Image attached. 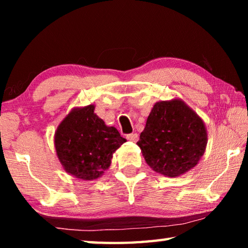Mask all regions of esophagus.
<instances>
[{
    "label": "esophagus",
    "instance_id": "esophagus-1",
    "mask_svg": "<svg viewBox=\"0 0 248 248\" xmlns=\"http://www.w3.org/2000/svg\"><path fill=\"white\" fill-rule=\"evenodd\" d=\"M127 139L130 142H133V143H136V142H138V140H139V136H138L137 133H130V134H127Z\"/></svg>",
    "mask_w": 248,
    "mask_h": 248
}]
</instances>
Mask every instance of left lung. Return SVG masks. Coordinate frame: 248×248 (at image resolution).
I'll use <instances>...</instances> for the list:
<instances>
[{"label": "left lung", "mask_w": 248, "mask_h": 248, "mask_svg": "<svg viewBox=\"0 0 248 248\" xmlns=\"http://www.w3.org/2000/svg\"><path fill=\"white\" fill-rule=\"evenodd\" d=\"M207 143L204 121L180 98L155 103L137 142L146 164L167 177L194 169Z\"/></svg>", "instance_id": "obj_1"}]
</instances>
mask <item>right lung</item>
Listing matches in <instances>:
<instances>
[{
    "instance_id": "right-lung-1",
    "label": "right lung",
    "mask_w": 248,
    "mask_h": 248,
    "mask_svg": "<svg viewBox=\"0 0 248 248\" xmlns=\"http://www.w3.org/2000/svg\"><path fill=\"white\" fill-rule=\"evenodd\" d=\"M95 105L74 107L54 132V148L63 170L82 180L104 175L112 154L127 140L95 114Z\"/></svg>"
}]
</instances>
